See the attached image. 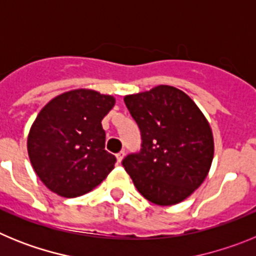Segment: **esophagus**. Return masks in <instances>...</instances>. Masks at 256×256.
I'll use <instances>...</instances> for the list:
<instances>
[{"mask_svg":"<svg viewBox=\"0 0 256 256\" xmlns=\"http://www.w3.org/2000/svg\"><path fill=\"white\" fill-rule=\"evenodd\" d=\"M124 156H126V152H124V151H120V152H119V154H116V160H118V162H123Z\"/></svg>","mask_w":256,"mask_h":256,"instance_id":"esophagus-1","label":"esophagus"}]
</instances>
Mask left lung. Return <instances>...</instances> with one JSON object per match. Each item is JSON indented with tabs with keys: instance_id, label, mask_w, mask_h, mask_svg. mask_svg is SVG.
Masks as SVG:
<instances>
[{
	"instance_id": "obj_1",
	"label": "left lung",
	"mask_w": 256,
	"mask_h": 256,
	"mask_svg": "<svg viewBox=\"0 0 256 256\" xmlns=\"http://www.w3.org/2000/svg\"><path fill=\"white\" fill-rule=\"evenodd\" d=\"M124 102L142 136L140 154L123 160L136 188L160 206L186 200L205 180L214 158L205 115L188 94L172 86L126 94Z\"/></svg>"
}]
</instances>
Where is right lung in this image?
Wrapping results in <instances>:
<instances>
[{
	"instance_id": "add662e5",
	"label": "right lung",
	"mask_w": 256,
	"mask_h": 256,
	"mask_svg": "<svg viewBox=\"0 0 256 256\" xmlns=\"http://www.w3.org/2000/svg\"><path fill=\"white\" fill-rule=\"evenodd\" d=\"M115 97L94 90L64 92L44 106L29 130L30 164L50 191L76 198L92 191L114 169L116 159L105 150L101 120Z\"/></svg>"
}]
</instances>
